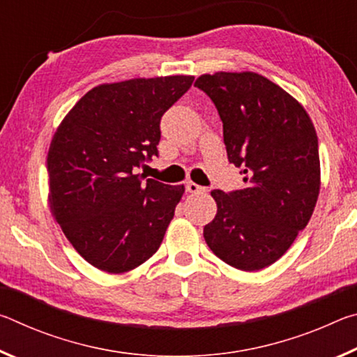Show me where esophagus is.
<instances>
[{
	"label": "esophagus",
	"instance_id": "obj_1",
	"mask_svg": "<svg viewBox=\"0 0 357 357\" xmlns=\"http://www.w3.org/2000/svg\"><path fill=\"white\" fill-rule=\"evenodd\" d=\"M185 190L190 192V193H200V192H204V187L189 181V183H185Z\"/></svg>",
	"mask_w": 357,
	"mask_h": 357
}]
</instances>
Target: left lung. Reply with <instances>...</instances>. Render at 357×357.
<instances>
[{"label":"left lung","mask_w":357,"mask_h":357,"mask_svg":"<svg viewBox=\"0 0 357 357\" xmlns=\"http://www.w3.org/2000/svg\"><path fill=\"white\" fill-rule=\"evenodd\" d=\"M223 123L228 160L245 187L213 190L217 214L203 229L209 249L241 271L275 263L309 223L319 193L317 130L279 84L255 72L197 78Z\"/></svg>","instance_id":"1"}]
</instances>
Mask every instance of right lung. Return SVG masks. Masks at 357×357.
<instances>
[{
    "label": "right lung",
    "instance_id": "add662e5",
    "mask_svg": "<svg viewBox=\"0 0 357 357\" xmlns=\"http://www.w3.org/2000/svg\"><path fill=\"white\" fill-rule=\"evenodd\" d=\"M192 75L104 83L77 102L48 149L50 208L66 238L94 268L123 274L159 249L184 185L137 173L159 154L160 118Z\"/></svg>",
    "mask_w": 357,
    "mask_h": 357
}]
</instances>
